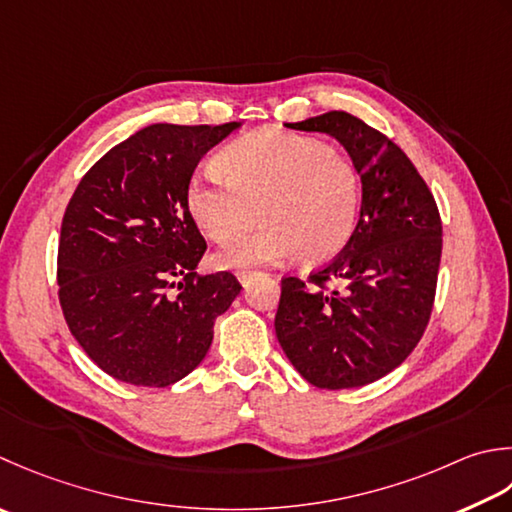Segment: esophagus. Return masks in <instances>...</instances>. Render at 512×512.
I'll return each instance as SVG.
<instances>
[{"mask_svg": "<svg viewBox=\"0 0 512 512\" xmlns=\"http://www.w3.org/2000/svg\"><path fill=\"white\" fill-rule=\"evenodd\" d=\"M257 273H255V270H239V273H237V279H239V284H242V286H248L250 284V279H253Z\"/></svg>", "mask_w": 512, "mask_h": 512, "instance_id": "34e87169", "label": "esophagus"}]
</instances>
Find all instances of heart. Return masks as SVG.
Masks as SVG:
<instances>
[{
	"instance_id": "heart-1",
	"label": "heart",
	"mask_w": 512,
	"mask_h": 512,
	"mask_svg": "<svg viewBox=\"0 0 512 512\" xmlns=\"http://www.w3.org/2000/svg\"><path fill=\"white\" fill-rule=\"evenodd\" d=\"M222 168L190 177L186 204L197 226L228 244L253 228L257 210L264 222L217 255L222 268L282 264L297 255L308 266L324 264L353 237L357 170L319 139L264 130L230 144Z\"/></svg>"
}]
</instances>
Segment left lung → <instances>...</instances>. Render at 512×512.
Returning <instances> with one entry per match:
<instances>
[{
	"label": "left lung",
	"instance_id": "8db88e82",
	"mask_svg": "<svg viewBox=\"0 0 512 512\" xmlns=\"http://www.w3.org/2000/svg\"><path fill=\"white\" fill-rule=\"evenodd\" d=\"M288 128L337 139L362 179L353 237L326 268L282 279L275 333L299 375L317 388H357L395 370L433 310L442 222L404 150L342 110Z\"/></svg>",
	"mask_w": 512,
	"mask_h": 512
}]
</instances>
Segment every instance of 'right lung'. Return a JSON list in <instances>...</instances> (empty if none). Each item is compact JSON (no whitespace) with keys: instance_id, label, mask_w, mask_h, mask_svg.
<instances>
[{"instance_id":"obj_1","label":"right lung","mask_w":512,"mask_h":512,"mask_svg":"<svg viewBox=\"0 0 512 512\" xmlns=\"http://www.w3.org/2000/svg\"><path fill=\"white\" fill-rule=\"evenodd\" d=\"M239 126H146L110 148L70 197L59 302L77 344L119 382L164 388L193 373L215 319L242 290L230 273L197 277L206 242L186 204L199 159Z\"/></svg>"}]
</instances>
